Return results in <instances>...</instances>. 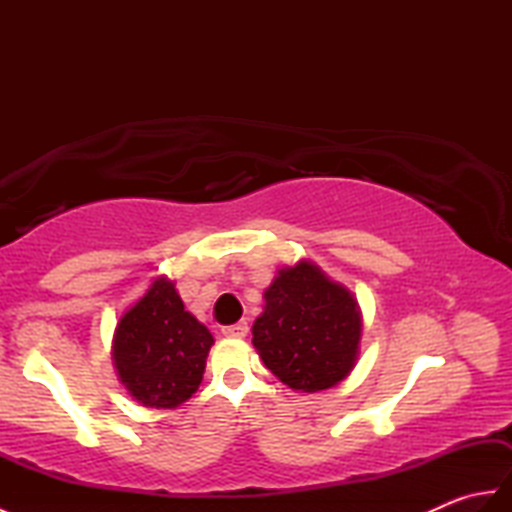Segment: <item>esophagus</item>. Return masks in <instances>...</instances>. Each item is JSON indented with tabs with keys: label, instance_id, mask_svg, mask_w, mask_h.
<instances>
[{
	"label": "esophagus",
	"instance_id": "esophagus-1",
	"mask_svg": "<svg viewBox=\"0 0 512 512\" xmlns=\"http://www.w3.org/2000/svg\"><path fill=\"white\" fill-rule=\"evenodd\" d=\"M222 334L228 336V339H242V336L248 334V323L239 321V323H233V325H224Z\"/></svg>",
	"mask_w": 512,
	"mask_h": 512
}]
</instances>
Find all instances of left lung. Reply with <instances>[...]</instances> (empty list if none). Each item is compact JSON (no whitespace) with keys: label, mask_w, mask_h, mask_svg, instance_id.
Returning a JSON list of instances; mask_svg holds the SVG:
<instances>
[{"label":"left lung","mask_w":512,"mask_h":512,"mask_svg":"<svg viewBox=\"0 0 512 512\" xmlns=\"http://www.w3.org/2000/svg\"><path fill=\"white\" fill-rule=\"evenodd\" d=\"M264 299L253 345L281 383L314 394L352 372L363 321L350 290L303 259L279 270Z\"/></svg>","instance_id":"obj_1"}]
</instances>
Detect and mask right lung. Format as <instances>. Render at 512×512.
<instances>
[{
  "label": "right lung",
  "instance_id": "1",
  "mask_svg": "<svg viewBox=\"0 0 512 512\" xmlns=\"http://www.w3.org/2000/svg\"><path fill=\"white\" fill-rule=\"evenodd\" d=\"M213 336L184 310L173 281L158 277L116 325L118 378L145 407L176 409L202 383Z\"/></svg>",
  "mask_w": 512,
  "mask_h": 512
}]
</instances>
